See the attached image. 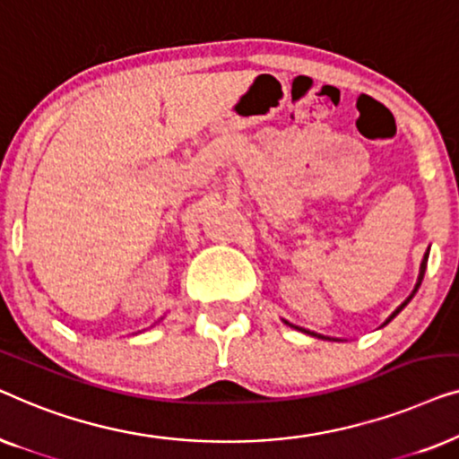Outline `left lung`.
<instances>
[{
    "mask_svg": "<svg viewBox=\"0 0 459 459\" xmlns=\"http://www.w3.org/2000/svg\"><path fill=\"white\" fill-rule=\"evenodd\" d=\"M426 261H429V253H426V255H424V259H422V265H420V275H418V281H416V288H413V292H411V294H410V297H407V299H405V300H403V303H401V307H397V309H394V311H393V316H391V317H388V319H386V322H385V325H386V324H388V322H391V319H393V317H394V316H397V313H399V311H401V309H403V307H405V305H407V303H410V300H411V299H413V294H416V292H418V288H420V284H422V278H424V272H426ZM316 336H317V334H316ZM319 338H322V336H319Z\"/></svg>",
    "mask_w": 459,
    "mask_h": 459,
    "instance_id": "8db88e82",
    "label": "left lung"
}]
</instances>
